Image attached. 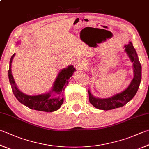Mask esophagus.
Masks as SVG:
<instances>
[{"label": "esophagus", "instance_id": "34e87169", "mask_svg": "<svg viewBox=\"0 0 149 149\" xmlns=\"http://www.w3.org/2000/svg\"><path fill=\"white\" fill-rule=\"evenodd\" d=\"M74 65L77 70H81L84 68V64L81 59L77 58L74 61Z\"/></svg>", "mask_w": 149, "mask_h": 149}]
</instances>
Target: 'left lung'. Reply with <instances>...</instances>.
I'll return each instance as SVG.
<instances>
[{
	"instance_id": "8db88e82",
	"label": "left lung",
	"mask_w": 149,
	"mask_h": 149,
	"mask_svg": "<svg viewBox=\"0 0 149 149\" xmlns=\"http://www.w3.org/2000/svg\"><path fill=\"white\" fill-rule=\"evenodd\" d=\"M124 51L133 64L134 78L126 89L120 93L106 98H100L94 96L88 90L89 101L94 107L101 110H111L126 105L134 98L137 93L141 80V65L139 63L136 51L131 42L124 45Z\"/></svg>"
}]
</instances>
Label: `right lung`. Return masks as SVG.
<instances>
[{
	"label": "right lung",
	"instance_id": "add662e5",
	"mask_svg": "<svg viewBox=\"0 0 149 149\" xmlns=\"http://www.w3.org/2000/svg\"><path fill=\"white\" fill-rule=\"evenodd\" d=\"M20 42H18L19 44ZM15 53L10 58L8 70V78L15 98L21 104L31 109L40 111L53 112L61 107L64 102V91L68 84L70 78L75 72L73 65L62 69L56 76L51 90L46 93L36 95H27L18 88L12 74V63Z\"/></svg>",
	"mask_w": 149,
	"mask_h": 149
}]
</instances>
